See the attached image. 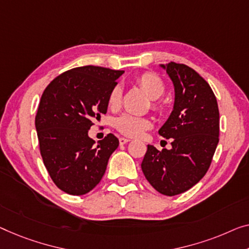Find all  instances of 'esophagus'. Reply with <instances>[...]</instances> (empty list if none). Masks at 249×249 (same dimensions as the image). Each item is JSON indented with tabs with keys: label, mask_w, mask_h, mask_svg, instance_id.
<instances>
[{
	"label": "esophagus",
	"mask_w": 249,
	"mask_h": 249,
	"mask_svg": "<svg viewBox=\"0 0 249 249\" xmlns=\"http://www.w3.org/2000/svg\"><path fill=\"white\" fill-rule=\"evenodd\" d=\"M129 141H131V140H128V139H125V137H121V139H120V144H121V145H124V144L128 143Z\"/></svg>",
	"instance_id": "34e87169"
}]
</instances>
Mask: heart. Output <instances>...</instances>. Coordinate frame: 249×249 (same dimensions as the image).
Returning <instances> with one entry per match:
<instances>
[{
    "label": "heart",
    "instance_id": "obj_1",
    "mask_svg": "<svg viewBox=\"0 0 249 249\" xmlns=\"http://www.w3.org/2000/svg\"><path fill=\"white\" fill-rule=\"evenodd\" d=\"M137 84L148 95V97L153 99V108L161 109L162 105L160 102L155 101L162 97L165 92V86L162 79L155 73L145 72L137 78ZM122 101V88L120 85H115L110 89L108 95V105L112 108H116L121 105ZM152 126L151 121L145 117L134 116L131 114L122 115L115 121V127L120 131L122 134L128 137H140L144 134V132L150 129Z\"/></svg>",
    "mask_w": 249,
    "mask_h": 249
}]
</instances>
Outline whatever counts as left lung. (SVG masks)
Here are the masks:
<instances>
[{"label": "left lung", "instance_id": "8db88e82", "mask_svg": "<svg viewBox=\"0 0 249 249\" xmlns=\"http://www.w3.org/2000/svg\"><path fill=\"white\" fill-rule=\"evenodd\" d=\"M174 86V106L159 134L173 139L171 150L147 145L141 164L146 180L164 196H176L205 177L219 142V109L209 84L190 67L160 65Z\"/></svg>", "mask_w": 249, "mask_h": 249}]
</instances>
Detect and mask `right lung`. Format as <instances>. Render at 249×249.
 I'll return each mask as SVG.
<instances>
[{
    "label": "right lung",
    "instance_id": "obj_1",
    "mask_svg": "<svg viewBox=\"0 0 249 249\" xmlns=\"http://www.w3.org/2000/svg\"><path fill=\"white\" fill-rule=\"evenodd\" d=\"M123 72L78 67L55 77L44 89L36 116L40 153L50 178L66 194L81 196L92 190L118 147L113 134L94 145L88 131L106 114L110 89Z\"/></svg>",
    "mask_w": 249,
    "mask_h": 249
}]
</instances>
